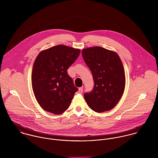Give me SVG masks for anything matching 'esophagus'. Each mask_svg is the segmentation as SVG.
<instances>
[{
    "instance_id": "obj_1",
    "label": "esophagus",
    "mask_w": 158,
    "mask_h": 158,
    "mask_svg": "<svg viewBox=\"0 0 158 158\" xmlns=\"http://www.w3.org/2000/svg\"><path fill=\"white\" fill-rule=\"evenodd\" d=\"M83 87H80V88H79V89H78V92L80 93V94H81L82 92H83Z\"/></svg>"
}]
</instances>
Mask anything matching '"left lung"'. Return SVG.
Returning <instances> with one entry per match:
<instances>
[{
  "label": "left lung",
  "instance_id": "obj_1",
  "mask_svg": "<svg viewBox=\"0 0 158 158\" xmlns=\"http://www.w3.org/2000/svg\"><path fill=\"white\" fill-rule=\"evenodd\" d=\"M82 56L94 82L92 90L84 94L88 105L97 113L112 110L120 100L125 86L120 58L114 52L101 47L83 49Z\"/></svg>",
  "mask_w": 158,
  "mask_h": 158
}]
</instances>
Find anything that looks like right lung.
<instances>
[{"label":"right lung","mask_w":158,"mask_h":158,"mask_svg":"<svg viewBox=\"0 0 158 158\" xmlns=\"http://www.w3.org/2000/svg\"><path fill=\"white\" fill-rule=\"evenodd\" d=\"M80 53L77 48L58 45L41 52L32 70L33 90L46 111L61 114L66 111L78 88L68 69Z\"/></svg>","instance_id":"add662e5"}]
</instances>
